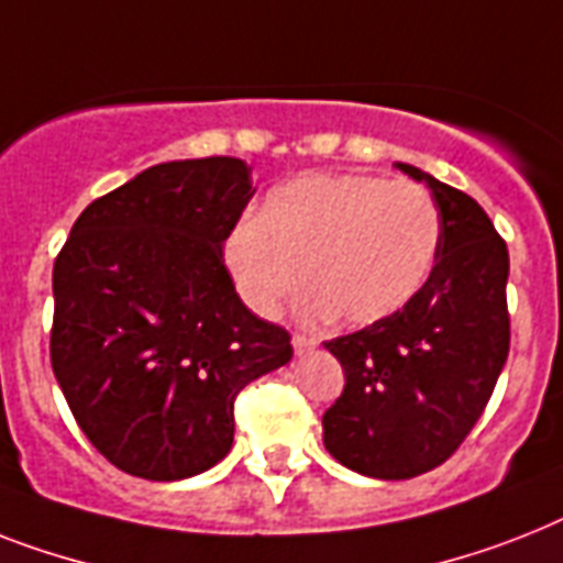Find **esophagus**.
Listing matches in <instances>:
<instances>
[{"mask_svg": "<svg viewBox=\"0 0 563 563\" xmlns=\"http://www.w3.org/2000/svg\"><path fill=\"white\" fill-rule=\"evenodd\" d=\"M291 346H295V355H306L312 353L314 346V338H306V335H291Z\"/></svg>", "mask_w": 563, "mask_h": 563, "instance_id": "esophagus-1", "label": "esophagus"}]
</instances>
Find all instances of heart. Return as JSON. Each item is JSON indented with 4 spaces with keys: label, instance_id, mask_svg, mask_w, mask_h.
Masks as SVG:
<instances>
[{
    "label": "heart",
    "instance_id": "1",
    "mask_svg": "<svg viewBox=\"0 0 563 563\" xmlns=\"http://www.w3.org/2000/svg\"><path fill=\"white\" fill-rule=\"evenodd\" d=\"M437 249L440 213L424 187L376 176H303L268 190L257 219L228 236L225 260L240 297L263 318L303 277L300 318L338 314L367 327L422 289Z\"/></svg>",
    "mask_w": 563,
    "mask_h": 563
}]
</instances>
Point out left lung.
<instances>
[{"instance_id": "left-lung-1", "label": "left lung", "mask_w": 563, "mask_h": 563, "mask_svg": "<svg viewBox=\"0 0 563 563\" xmlns=\"http://www.w3.org/2000/svg\"><path fill=\"white\" fill-rule=\"evenodd\" d=\"M396 167L431 187L440 210L431 277L396 314L323 344L346 378L323 413V445L376 479H410L445 463L509 355L506 242L472 196L413 164Z\"/></svg>"}]
</instances>
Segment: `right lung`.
<instances>
[{"mask_svg": "<svg viewBox=\"0 0 563 563\" xmlns=\"http://www.w3.org/2000/svg\"><path fill=\"white\" fill-rule=\"evenodd\" d=\"M257 187L242 158L155 164L77 217L54 263L52 367L121 472L185 479L234 445V399L291 361L222 260Z\"/></svg>", "mask_w": 563, "mask_h": 563, "instance_id": "add662e5", "label": "right lung"}]
</instances>
